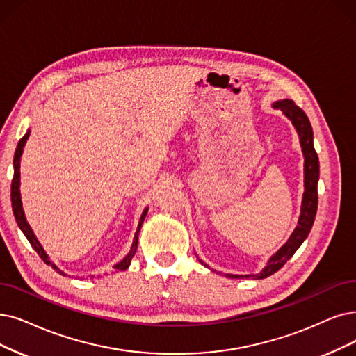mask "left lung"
<instances>
[{
	"instance_id": "1",
	"label": "left lung",
	"mask_w": 356,
	"mask_h": 356,
	"mask_svg": "<svg viewBox=\"0 0 356 356\" xmlns=\"http://www.w3.org/2000/svg\"><path fill=\"white\" fill-rule=\"evenodd\" d=\"M275 109H280L283 115H285L300 137V145L304 154V194H302V203H301V213L300 218H298V225L288 238V241L283 244L273 255L270 257L266 263V266L260 270L259 273H251V275H231L226 273L225 276L229 279H264L270 275L276 273L279 268L283 267L295 251L301 247V244L307 239L312 223L316 219L317 213V204H318V194H317V184L320 177V163H318V156L314 149V134H312V127L309 124L308 117L305 112L298 108L293 101L291 99H283V101L273 102L272 105ZM200 263L207 267L202 260Z\"/></svg>"
}]
</instances>
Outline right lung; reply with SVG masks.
I'll use <instances>...</instances> for the list:
<instances>
[{"label":"right lung","instance_id":"right-lung-1","mask_svg":"<svg viewBox=\"0 0 356 356\" xmlns=\"http://www.w3.org/2000/svg\"><path fill=\"white\" fill-rule=\"evenodd\" d=\"M31 136V130H27L26 134L22 137V140L19 141L17 145V149H16V153H14V161H13V168H14V175H13V181H11V207H13V213H14V218H16V222L19 225V227L22 229V232L24 234V236L27 238V241H29L31 245L33 247V250L39 254V257L45 261V264L51 266L54 270H56V273H60L63 276H67V273H64L63 270L56 266L55 263L51 261L49 255L47 254V251L44 250V247L40 245L39 239L36 238L33 229L31 227L29 222H27L26 219V215H24V210H23V203H22V194H20V159H22V154H23V147L26 145L27 138H29ZM147 210L149 207H146L143 210V213H141L140 216V220H138V226H137V231L134 234V238H133V244H131V248L130 251L127 252L125 257L118 261L115 266H113V268L117 270V272H122V270H127L130 267V263H131V259L134 257V254L137 251V244H138V234H140V229H141V225H143L145 222V218L147 215ZM68 277H71L68 275Z\"/></svg>","mask_w":356,"mask_h":356}]
</instances>
